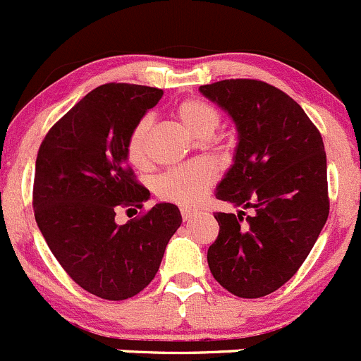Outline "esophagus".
Masks as SVG:
<instances>
[{"label":"esophagus","instance_id":"obj_1","mask_svg":"<svg viewBox=\"0 0 361 361\" xmlns=\"http://www.w3.org/2000/svg\"><path fill=\"white\" fill-rule=\"evenodd\" d=\"M180 214H182V219H184V222H185V221H191V219L196 215V212L191 210V208H182Z\"/></svg>","mask_w":361,"mask_h":361}]
</instances>
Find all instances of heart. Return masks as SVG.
Masks as SVG:
<instances>
[{
  "label": "heart",
  "instance_id": "1",
  "mask_svg": "<svg viewBox=\"0 0 361 361\" xmlns=\"http://www.w3.org/2000/svg\"><path fill=\"white\" fill-rule=\"evenodd\" d=\"M176 114L191 135L196 139H207L221 123V113L212 104L202 99H185L176 107ZM153 128V116H142L130 132L126 140V156L135 166H144L149 159L147 140ZM215 166L207 161L182 165L169 170L156 180V192L161 200L177 205L196 207L215 182Z\"/></svg>",
  "mask_w": 361,
  "mask_h": 361
}]
</instances>
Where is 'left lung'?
<instances>
[{"label": "left lung", "mask_w": 361, "mask_h": 361, "mask_svg": "<svg viewBox=\"0 0 361 361\" xmlns=\"http://www.w3.org/2000/svg\"><path fill=\"white\" fill-rule=\"evenodd\" d=\"M229 114L238 142L215 198L240 207L217 212L208 267L228 292L257 299L297 273L329 217L326 154L318 128L285 92L257 80L200 87ZM252 216L243 222L244 210Z\"/></svg>", "instance_id": "1"}]
</instances>
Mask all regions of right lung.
I'll return each mask as SVG.
<instances>
[{"label":"right lung","mask_w":361,"mask_h":361,"mask_svg":"<svg viewBox=\"0 0 361 361\" xmlns=\"http://www.w3.org/2000/svg\"><path fill=\"white\" fill-rule=\"evenodd\" d=\"M163 90L107 83L85 95L39 146L32 207L38 228L66 273L94 295L123 300L151 283L170 238L180 228L173 203L114 221L142 207L149 191L133 179L126 140Z\"/></svg>","instance_id":"right-lung-1"}]
</instances>
